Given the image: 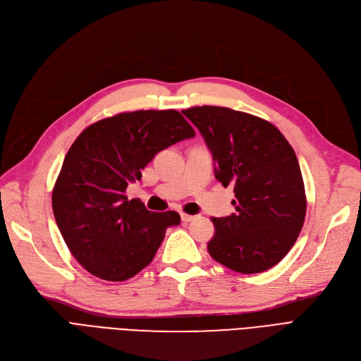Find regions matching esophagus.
<instances>
[{
  "label": "esophagus",
  "instance_id": "esophagus-1",
  "mask_svg": "<svg viewBox=\"0 0 361 361\" xmlns=\"http://www.w3.org/2000/svg\"><path fill=\"white\" fill-rule=\"evenodd\" d=\"M196 216L195 215H189V214H181V219L184 223H190V221H193Z\"/></svg>",
  "mask_w": 361,
  "mask_h": 361
}]
</instances>
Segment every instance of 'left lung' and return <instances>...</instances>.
I'll list each match as a JSON object with an SVG mask.
<instances>
[{
	"label": "left lung",
	"mask_w": 361,
	"mask_h": 361,
	"mask_svg": "<svg viewBox=\"0 0 361 361\" xmlns=\"http://www.w3.org/2000/svg\"><path fill=\"white\" fill-rule=\"evenodd\" d=\"M189 118L212 153L215 178L234 185L236 212L212 218L209 255L243 274L286 257L304 226L307 199L300 164L273 123L219 106L190 107Z\"/></svg>",
	"instance_id": "1"
}]
</instances>
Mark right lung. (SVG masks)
I'll list each match as a JSON object with an SVG mask.
<instances>
[{
    "label": "right lung",
    "mask_w": 361,
    "mask_h": 361,
    "mask_svg": "<svg viewBox=\"0 0 361 361\" xmlns=\"http://www.w3.org/2000/svg\"><path fill=\"white\" fill-rule=\"evenodd\" d=\"M195 130L180 112L135 111L97 121L71 146L53 189V212L71 254L109 281L131 279L152 262L176 211L152 212L125 196L154 154Z\"/></svg>",
    "instance_id": "right-lung-1"
}]
</instances>
